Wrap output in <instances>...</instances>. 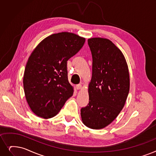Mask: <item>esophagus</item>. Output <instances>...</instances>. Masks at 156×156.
<instances>
[{
    "instance_id": "34e87169",
    "label": "esophagus",
    "mask_w": 156,
    "mask_h": 156,
    "mask_svg": "<svg viewBox=\"0 0 156 156\" xmlns=\"http://www.w3.org/2000/svg\"><path fill=\"white\" fill-rule=\"evenodd\" d=\"M76 89H78V90L81 89H82V85H81V84L76 85Z\"/></svg>"
}]
</instances>
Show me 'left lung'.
I'll list each match as a JSON object with an SVG mask.
<instances>
[{
	"instance_id": "obj_1",
	"label": "left lung",
	"mask_w": 156,
	"mask_h": 156,
	"mask_svg": "<svg viewBox=\"0 0 156 156\" xmlns=\"http://www.w3.org/2000/svg\"><path fill=\"white\" fill-rule=\"evenodd\" d=\"M92 56V75L89 86V102L81 109L83 123L100 129L115 119L129 92V74L122 51L110 40L88 39Z\"/></svg>"
}]
</instances>
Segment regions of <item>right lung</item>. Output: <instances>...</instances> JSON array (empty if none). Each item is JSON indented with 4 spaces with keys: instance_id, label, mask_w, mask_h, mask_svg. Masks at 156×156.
I'll use <instances>...</instances> for the list:
<instances>
[{
    "instance_id": "add662e5",
    "label": "right lung",
    "mask_w": 156,
    "mask_h": 156,
    "mask_svg": "<svg viewBox=\"0 0 156 156\" xmlns=\"http://www.w3.org/2000/svg\"><path fill=\"white\" fill-rule=\"evenodd\" d=\"M85 39L69 32L47 37L31 53L23 75L25 98L36 115L50 119L73 94L67 61L82 48Z\"/></svg>"
}]
</instances>
